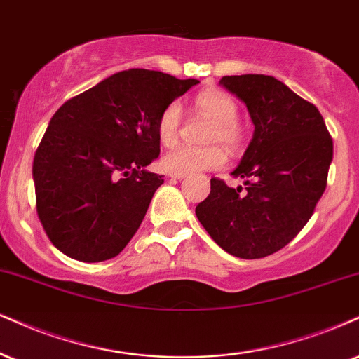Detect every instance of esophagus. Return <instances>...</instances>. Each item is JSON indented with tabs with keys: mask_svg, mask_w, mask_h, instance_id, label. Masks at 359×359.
<instances>
[{
	"mask_svg": "<svg viewBox=\"0 0 359 359\" xmlns=\"http://www.w3.org/2000/svg\"><path fill=\"white\" fill-rule=\"evenodd\" d=\"M168 178H171V180H183L184 175H175V172H170V175H168Z\"/></svg>",
	"mask_w": 359,
	"mask_h": 359,
	"instance_id": "obj_1",
	"label": "esophagus"
}]
</instances>
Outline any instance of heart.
I'll use <instances>...</instances> for the list:
<instances>
[{"instance_id": "b5f03b06", "label": "heart", "mask_w": 359, "mask_h": 359, "mask_svg": "<svg viewBox=\"0 0 359 359\" xmlns=\"http://www.w3.org/2000/svg\"><path fill=\"white\" fill-rule=\"evenodd\" d=\"M196 108L215 119L211 128L210 143H221L229 149H238L243 141V131L238 118V104L231 95L218 88H208L198 93L194 98ZM181 116L183 109L178 101L166 104L159 113L156 133L163 146L176 144L180 136ZM226 153L219 146H208V148H193V146H178L172 151L166 153L161 159V166L168 172L175 175H189V172L219 170L226 165Z\"/></svg>"}]
</instances>
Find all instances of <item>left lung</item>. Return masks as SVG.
I'll return each mask as SVG.
<instances>
[{
  "label": "left lung",
  "mask_w": 359,
  "mask_h": 359,
  "mask_svg": "<svg viewBox=\"0 0 359 359\" xmlns=\"http://www.w3.org/2000/svg\"><path fill=\"white\" fill-rule=\"evenodd\" d=\"M219 85L246 104L253 138L229 188L211 178L196 216L229 255L256 259L281 250L302 231L326 188L333 140L315 104L266 74L223 76Z\"/></svg>",
  "instance_id": "1"
}]
</instances>
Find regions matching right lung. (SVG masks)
Segmentation results:
<instances>
[{"label":"right lung","instance_id":"right-lung-1","mask_svg":"<svg viewBox=\"0 0 359 359\" xmlns=\"http://www.w3.org/2000/svg\"><path fill=\"white\" fill-rule=\"evenodd\" d=\"M198 79L128 69L66 101L33 161L36 211L50 241L69 258H114L138 231L163 176L159 113Z\"/></svg>","mask_w":359,"mask_h":359}]
</instances>
